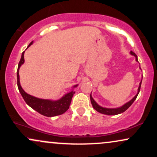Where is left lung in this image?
Returning a JSON list of instances; mask_svg holds the SVG:
<instances>
[{"instance_id":"left-lung-1","label":"left lung","mask_w":157,"mask_h":157,"mask_svg":"<svg viewBox=\"0 0 157 157\" xmlns=\"http://www.w3.org/2000/svg\"><path fill=\"white\" fill-rule=\"evenodd\" d=\"M131 54L132 55H134L136 57V60L138 61L137 60V56H136V54L134 53V52H133L132 51L131 52ZM141 83H142V81L140 82V86H139V89H138V93L136 94V96H135L134 98L132 99V100H131V101H129L128 102H127V103L125 104L124 105H122V107L120 108H117V109H106V108H102L101 106H100L98 105V104L94 100V99L92 98V97H91V95H90V99H91V104H92V106L93 108L96 110L97 111H98V112L101 113H103V114H107V115H116V114H119V113H123L124 111H125L126 110L128 109L130 106L132 105L133 102H134V100H136V97H137L138 94H139V92H140V87H141Z\"/></svg>"}]
</instances>
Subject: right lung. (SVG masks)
<instances>
[{
	"label": "right lung",
	"instance_id": "1",
	"mask_svg": "<svg viewBox=\"0 0 157 157\" xmlns=\"http://www.w3.org/2000/svg\"><path fill=\"white\" fill-rule=\"evenodd\" d=\"M32 44V42L30 43L28 47H29ZM23 55H24V52L22 53L21 60H20L18 63V68H17V83L20 93L22 95L23 100L26 102L27 105H29L32 109L35 110L36 111H37L40 114L46 117H48L60 115L66 112L69 109V105L71 104V99H72V97L74 94L75 93V91H72L71 92L66 94L60 100H57V101H52V100H42V99H39L37 98V97L31 96V95L28 94L23 91L22 88H21V84H20L18 71L21 66L24 63ZM76 86H75V87H76Z\"/></svg>",
	"mask_w": 157,
	"mask_h": 157
}]
</instances>
